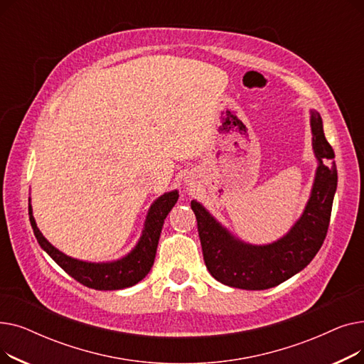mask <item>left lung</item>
Wrapping results in <instances>:
<instances>
[{
    "mask_svg": "<svg viewBox=\"0 0 364 364\" xmlns=\"http://www.w3.org/2000/svg\"><path fill=\"white\" fill-rule=\"evenodd\" d=\"M310 124L318 161L316 178L301 218L282 239L269 245L245 243L192 200L205 265L218 282L247 291L270 289L305 269L318 252L328 235L338 172L318 112L311 110ZM326 160L333 161L331 167L323 164Z\"/></svg>",
    "mask_w": 364,
    "mask_h": 364,
    "instance_id": "left-lung-1",
    "label": "left lung"
}]
</instances>
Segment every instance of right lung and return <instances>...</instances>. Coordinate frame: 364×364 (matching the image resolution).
<instances>
[{"mask_svg":"<svg viewBox=\"0 0 364 364\" xmlns=\"http://www.w3.org/2000/svg\"><path fill=\"white\" fill-rule=\"evenodd\" d=\"M178 200V192H168L158 198L149 209L144 228L139 243L134 250L121 259L112 262H87L75 259L60 252L43 236L36 227L32 215V206L29 199V221L33 235L43 250L75 280H78L87 288L97 291H118L134 286L143 280L150 272L158 250V242L162 232V225Z\"/></svg>","mask_w":364,"mask_h":364,"instance_id":"right-lung-1","label":"right lung"}]
</instances>
